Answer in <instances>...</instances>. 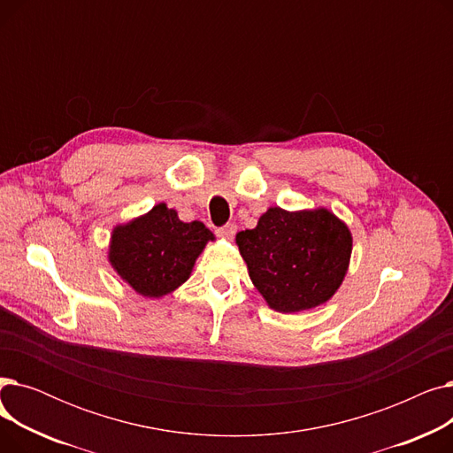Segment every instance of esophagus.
I'll use <instances>...</instances> for the list:
<instances>
[{
	"label": "esophagus",
	"instance_id": "1",
	"mask_svg": "<svg viewBox=\"0 0 453 453\" xmlns=\"http://www.w3.org/2000/svg\"><path fill=\"white\" fill-rule=\"evenodd\" d=\"M234 233H236V226L234 224H226V226L217 229V234L222 236V239H233Z\"/></svg>",
	"mask_w": 453,
	"mask_h": 453
}]
</instances>
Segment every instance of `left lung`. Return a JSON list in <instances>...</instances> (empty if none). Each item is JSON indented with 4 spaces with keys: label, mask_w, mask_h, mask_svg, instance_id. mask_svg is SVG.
Instances as JSON below:
<instances>
[{
    "label": "left lung",
    "mask_w": 453,
    "mask_h": 453,
    "mask_svg": "<svg viewBox=\"0 0 453 453\" xmlns=\"http://www.w3.org/2000/svg\"><path fill=\"white\" fill-rule=\"evenodd\" d=\"M236 244L270 308L294 314L334 296L347 273L352 236L326 209L270 207L255 229L236 234Z\"/></svg>",
    "instance_id": "obj_1"
}]
</instances>
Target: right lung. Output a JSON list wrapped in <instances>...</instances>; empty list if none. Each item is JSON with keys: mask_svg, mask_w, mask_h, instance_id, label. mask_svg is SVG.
<instances>
[{"mask_svg": "<svg viewBox=\"0 0 453 453\" xmlns=\"http://www.w3.org/2000/svg\"><path fill=\"white\" fill-rule=\"evenodd\" d=\"M212 239L202 222H181L174 209L157 203L113 229L110 263L137 294L161 297L188 279L195 260Z\"/></svg>", "mask_w": 453, "mask_h": 453, "instance_id": "add662e5", "label": "right lung"}]
</instances>
